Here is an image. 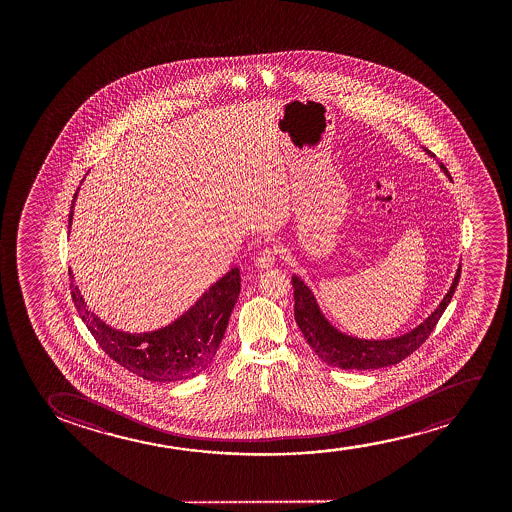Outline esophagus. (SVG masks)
Wrapping results in <instances>:
<instances>
[{"instance_id": "esophagus-1", "label": "esophagus", "mask_w": 512, "mask_h": 512, "mask_svg": "<svg viewBox=\"0 0 512 512\" xmlns=\"http://www.w3.org/2000/svg\"><path fill=\"white\" fill-rule=\"evenodd\" d=\"M276 255H278V250L274 246H266L257 255V267L259 269H271L274 266V262H276Z\"/></svg>"}]
</instances>
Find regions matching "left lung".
Instances as JSON below:
<instances>
[{
    "mask_svg": "<svg viewBox=\"0 0 512 512\" xmlns=\"http://www.w3.org/2000/svg\"><path fill=\"white\" fill-rule=\"evenodd\" d=\"M425 152L430 157H434L427 148H425ZM441 169L448 175V169L444 168L442 164ZM460 273H462V264L456 269L455 278L449 287L448 294L444 295V299L432 311V315L425 318L418 327H414L413 330H409L402 336L392 337V339H360V337L348 336L336 329L323 315L311 288L297 274H294L292 285H294L295 322L299 325L302 336L306 337V341L316 355L322 358L325 364L332 365V367L369 371V369H381L388 365L399 364L413 351L418 350L421 344L425 343V339L432 334L444 309L448 308L451 297L455 294Z\"/></svg>",
    "mask_w": 512,
    "mask_h": 512,
    "instance_id": "8db88e82",
    "label": "left lung"
}]
</instances>
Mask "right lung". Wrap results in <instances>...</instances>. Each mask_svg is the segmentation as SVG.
Returning a JSON list of instances; mask_svg holds the SVG:
<instances>
[{"label":"right lung","mask_w":512,"mask_h":512,"mask_svg":"<svg viewBox=\"0 0 512 512\" xmlns=\"http://www.w3.org/2000/svg\"><path fill=\"white\" fill-rule=\"evenodd\" d=\"M77 196L78 189L71 201L68 227ZM70 288L78 315L108 357L140 378L166 383L194 378L213 362L238 302L241 276L238 267H232L176 320L138 334L106 325L89 309L78 287L71 283Z\"/></svg>","instance_id":"obj_1"}]
</instances>
